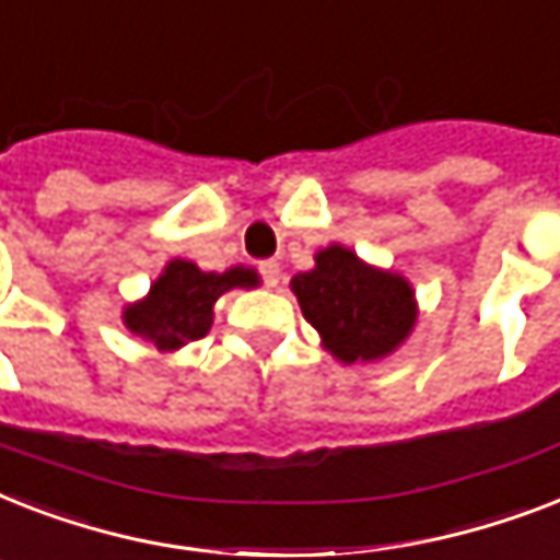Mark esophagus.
<instances>
[{"instance_id": "1", "label": "esophagus", "mask_w": 560, "mask_h": 560, "mask_svg": "<svg viewBox=\"0 0 560 560\" xmlns=\"http://www.w3.org/2000/svg\"><path fill=\"white\" fill-rule=\"evenodd\" d=\"M259 275H262L268 289H275V285L280 283V262H277V259H262V262H259Z\"/></svg>"}]
</instances>
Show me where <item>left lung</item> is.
<instances>
[{
  "mask_svg": "<svg viewBox=\"0 0 560 560\" xmlns=\"http://www.w3.org/2000/svg\"><path fill=\"white\" fill-rule=\"evenodd\" d=\"M292 292L320 335V347L341 364H373L393 355L419 315L407 277L370 266L341 243L320 248L315 268L292 277Z\"/></svg>",
  "mask_w": 560,
  "mask_h": 560,
  "instance_id": "left-lung-1",
  "label": "left lung"
}]
</instances>
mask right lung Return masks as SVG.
I'll list each match as a JSON object with an SVG mask.
<instances>
[{
    "mask_svg": "<svg viewBox=\"0 0 560 560\" xmlns=\"http://www.w3.org/2000/svg\"><path fill=\"white\" fill-rule=\"evenodd\" d=\"M259 275L248 266L202 271L190 259H170L150 292L124 306V326L159 352H176L210 332L213 306L231 289H257Z\"/></svg>",
    "mask_w": 560,
    "mask_h": 560,
    "instance_id": "1",
    "label": "right lung"
}]
</instances>
